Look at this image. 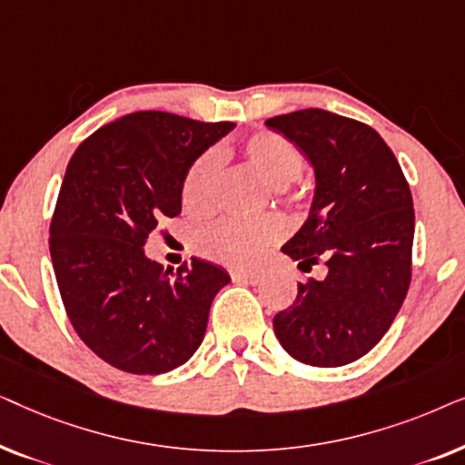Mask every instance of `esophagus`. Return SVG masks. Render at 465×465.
Masks as SVG:
<instances>
[{
    "instance_id": "obj_1",
    "label": "esophagus",
    "mask_w": 465,
    "mask_h": 465,
    "mask_svg": "<svg viewBox=\"0 0 465 465\" xmlns=\"http://www.w3.org/2000/svg\"><path fill=\"white\" fill-rule=\"evenodd\" d=\"M231 277H232V282H237V283H247V285L260 283V275H256V272L234 271V272H231Z\"/></svg>"
}]
</instances>
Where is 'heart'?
I'll list each match as a JSON object with an SVG mask.
<instances>
[{
  "instance_id": "heart-1",
  "label": "heart",
  "mask_w": 465,
  "mask_h": 465,
  "mask_svg": "<svg viewBox=\"0 0 465 465\" xmlns=\"http://www.w3.org/2000/svg\"><path fill=\"white\" fill-rule=\"evenodd\" d=\"M239 150L245 163L279 190L294 182L304 167L301 150L275 131L253 133L241 142ZM218 164V156L207 152L188 167L180 188L182 207L188 215L201 218L212 212ZM279 237L282 226L271 218L222 220L196 234L194 250L231 269H252L262 260L266 250L277 243Z\"/></svg>"
}]
</instances>
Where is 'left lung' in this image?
Masks as SVG:
<instances>
[{
  "mask_svg": "<svg viewBox=\"0 0 465 465\" xmlns=\"http://www.w3.org/2000/svg\"><path fill=\"white\" fill-rule=\"evenodd\" d=\"M315 169V199L282 247L302 271L323 262L322 282L298 283L272 328L292 358L334 368L366 355L396 320L412 275L415 209L409 182L372 126L320 107L269 118Z\"/></svg>",
  "mask_w": 465,
  "mask_h": 465,
  "instance_id": "1",
  "label": "left lung"
}]
</instances>
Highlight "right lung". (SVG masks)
Listing matches in <instances>:
<instances>
[{"mask_svg": "<svg viewBox=\"0 0 465 465\" xmlns=\"http://www.w3.org/2000/svg\"><path fill=\"white\" fill-rule=\"evenodd\" d=\"M234 123L133 112L78 145L50 220L63 307L82 342L131 374H161L199 349L228 272L193 258L175 272L145 256L164 218L182 212L190 164Z\"/></svg>", "mask_w": 465, "mask_h": 465, "instance_id": "obj_1", "label": "right lung"}]
</instances>
